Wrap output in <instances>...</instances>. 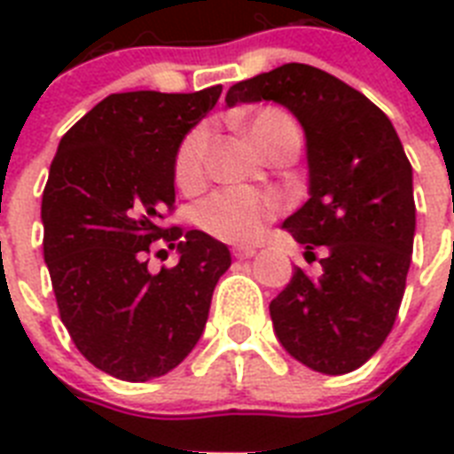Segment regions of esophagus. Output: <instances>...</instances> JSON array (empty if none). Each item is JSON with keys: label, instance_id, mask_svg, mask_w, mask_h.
Wrapping results in <instances>:
<instances>
[{"label": "esophagus", "instance_id": "esophagus-1", "mask_svg": "<svg viewBox=\"0 0 454 454\" xmlns=\"http://www.w3.org/2000/svg\"><path fill=\"white\" fill-rule=\"evenodd\" d=\"M254 254H256V247H252V245H235L233 247L235 259H252Z\"/></svg>", "mask_w": 454, "mask_h": 454}]
</instances>
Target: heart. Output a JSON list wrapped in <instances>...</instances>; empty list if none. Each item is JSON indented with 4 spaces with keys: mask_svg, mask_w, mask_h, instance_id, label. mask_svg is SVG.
I'll return each instance as SVG.
<instances>
[{
    "mask_svg": "<svg viewBox=\"0 0 454 454\" xmlns=\"http://www.w3.org/2000/svg\"><path fill=\"white\" fill-rule=\"evenodd\" d=\"M247 134L263 153L276 148L283 141L301 144L297 122L285 110L263 108L249 117ZM207 129L195 127L181 141L174 160V178L181 188L200 184L205 171ZM278 212L273 195L247 191V188H221L195 207V223L205 233L228 242H249L262 233L263 223Z\"/></svg>",
    "mask_w": 454,
    "mask_h": 454,
    "instance_id": "obj_1",
    "label": "heart"
}]
</instances>
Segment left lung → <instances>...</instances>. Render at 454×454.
I'll return each mask as SVG.
<instances>
[{"instance_id": "1", "label": "left lung", "mask_w": 454, "mask_h": 454, "mask_svg": "<svg viewBox=\"0 0 454 454\" xmlns=\"http://www.w3.org/2000/svg\"><path fill=\"white\" fill-rule=\"evenodd\" d=\"M276 101L306 134L309 195L285 219L320 276L294 269L270 301L285 351L310 370L346 374L372 358L394 327L415 242L412 167L394 124L367 96L303 63L228 89L226 103Z\"/></svg>"}]
</instances>
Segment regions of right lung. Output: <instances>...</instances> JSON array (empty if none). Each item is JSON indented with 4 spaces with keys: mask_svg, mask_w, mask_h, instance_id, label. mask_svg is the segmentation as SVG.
<instances>
[{
    "mask_svg": "<svg viewBox=\"0 0 454 454\" xmlns=\"http://www.w3.org/2000/svg\"><path fill=\"white\" fill-rule=\"evenodd\" d=\"M221 84L192 94H110L60 138L42 195L44 262L77 351L124 381L162 377L205 330L231 266L223 242L162 226L174 209V160L216 106ZM177 247L174 270L147 269L150 245Z\"/></svg>",
    "mask_w": 454,
    "mask_h": 454,
    "instance_id": "right-lung-1",
    "label": "right lung"
}]
</instances>
